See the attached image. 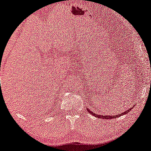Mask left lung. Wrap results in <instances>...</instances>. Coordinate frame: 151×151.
I'll return each instance as SVG.
<instances>
[{"label":"left lung","mask_w":151,"mask_h":151,"mask_svg":"<svg viewBox=\"0 0 151 151\" xmlns=\"http://www.w3.org/2000/svg\"><path fill=\"white\" fill-rule=\"evenodd\" d=\"M132 107H130L129 110H127L126 111H125L124 112H122V113L117 114V115H100V114H96L95 112H92V111L90 110V109L87 108V110H88V112L91 114V115H93V116H95V117H97V118H102V119H105V120H110V119H115V118H116V117H120V116L125 115V114H127V112H130V111L132 110Z\"/></svg>","instance_id":"obj_1"}]
</instances>
